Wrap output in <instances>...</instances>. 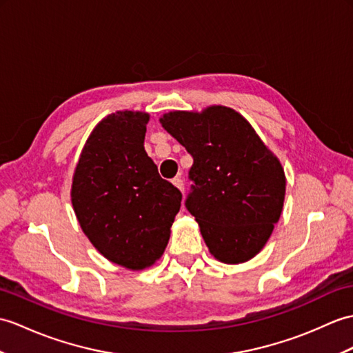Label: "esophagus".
I'll use <instances>...</instances> for the list:
<instances>
[{
    "instance_id": "34e87169",
    "label": "esophagus",
    "mask_w": 353,
    "mask_h": 353,
    "mask_svg": "<svg viewBox=\"0 0 353 353\" xmlns=\"http://www.w3.org/2000/svg\"><path fill=\"white\" fill-rule=\"evenodd\" d=\"M173 185L176 186V188H179V190H180V192H185V183H183V180L182 179H180V177H176L174 180H173Z\"/></svg>"
}]
</instances>
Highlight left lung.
Returning <instances> with one entry per match:
<instances>
[{
    "mask_svg": "<svg viewBox=\"0 0 353 353\" xmlns=\"http://www.w3.org/2000/svg\"><path fill=\"white\" fill-rule=\"evenodd\" d=\"M161 123L194 159L185 206L212 256L230 265L252 259L283 210L280 161L250 123L225 106H209L200 114L168 112Z\"/></svg>",
    "mask_w": 353,
    "mask_h": 353,
    "instance_id": "left-lung-1",
    "label": "left lung"
}]
</instances>
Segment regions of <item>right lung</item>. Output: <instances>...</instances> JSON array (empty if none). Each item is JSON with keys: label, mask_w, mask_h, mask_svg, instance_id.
<instances>
[{"label": "right lung", "mask_w": 353, "mask_h": 353, "mask_svg": "<svg viewBox=\"0 0 353 353\" xmlns=\"http://www.w3.org/2000/svg\"><path fill=\"white\" fill-rule=\"evenodd\" d=\"M149 114L119 111L94 128L73 174L72 204L103 257L128 269L153 265L165 250L182 192L144 150Z\"/></svg>", "instance_id": "add662e5"}]
</instances>
